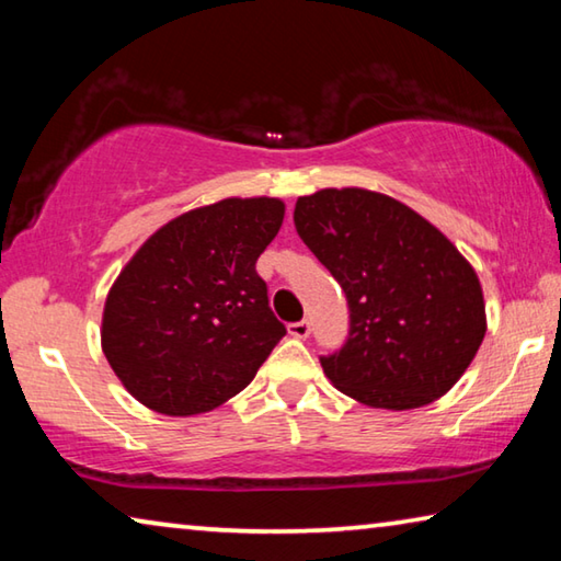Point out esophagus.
Instances as JSON below:
<instances>
[{
  "label": "esophagus",
  "mask_w": 561,
  "mask_h": 561,
  "mask_svg": "<svg viewBox=\"0 0 561 561\" xmlns=\"http://www.w3.org/2000/svg\"><path fill=\"white\" fill-rule=\"evenodd\" d=\"M289 334L297 336V339H307L311 334V324H309L307 319L294 321V324H289Z\"/></svg>",
  "instance_id": "1"
}]
</instances>
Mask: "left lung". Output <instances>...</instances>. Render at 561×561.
Segmentation results:
<instances>
[{
	"label": "left lung",
	"instance_id": "8db88e82",
	"mask_svg": "<svg viewBox=\"0 0 561 561\" xmlns=\"http://www.w3.org/2000/svg\"><path fill=\"white\" fill-rule=\"evenodd\" d=\"M294 227L348 304V336L319 356L341 393L408 411L448 393L485 336L478 274L440 230L360 187L299 197Z\"/></svg>",
	"mask_w": 561,
	"mask_h": 561
}]
</instances>
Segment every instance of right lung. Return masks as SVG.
Masks as SVG:
<instances>
[{"mask_svg":"<svg viewBox=\"0 0 561 561\" xmlns=\"http://www.w3.org/2000/svg\"><path fill=\"white\" fill-rule=\"evenodd\" d=\"M282 220L277 197H230L175 217L133 254L101 329L130 396L158 413L195 415L252 381L287 334L257 274Z\"/></svg>","mask_w":561,"mask_h":561,"instance_id":"right-lung-1","label":"right lung"}]
</instances>
